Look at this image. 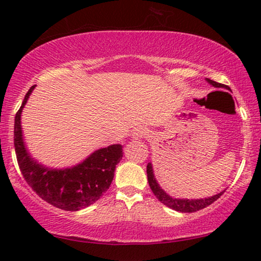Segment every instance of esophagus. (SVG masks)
Here are the masks:
<instances>
[{
    "label": "esophagus",
    "mask_w": 261,
    "mask_h": 261,
    "mask_svg": "<svg viewBox=\"0 0 261 261\" xmlns=\"http://www.w3.org/2000/svg\"><path fill=\"white\" fill-rule=\"evenodd\" d=\"M147 135H148L147 130L143 126H139V127H137V129L134 130V134H132V138H134V139L144 138V137H146Z\"/></svg>",
    "instance_id": "esophagus-1"
}]
</instances>
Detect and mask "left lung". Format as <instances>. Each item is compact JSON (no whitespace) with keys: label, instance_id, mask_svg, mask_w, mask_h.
<instances>
[{"label":"left lung","instance_id":"obj_1","mask_svg":"<svg viewBox=\"0 0 261 261\" xmlns=\"http://www.w3.org/2000/svg\"><path fill=\"white\" fill-rule=\"evenodd\" d=\"M206 82L211 84L212 86L214 87H222V88H227L229 90V87L227 85H223V84L216 83L212 79L206 78ZM147 179H148V184L151 187V190L154 193L159 200H160L162 204H165L166 206L169 207L171 210H175L177 212H180V213H192V212H197L200 211L205 207L210 206L211 204H213L215 200H218L219 198L222 196L223 191H221L218 194H214L212 197H207V198H200V199H179V198H173L168 194L165 190H162V188L159 185V183L156 182L155 177H154V173H153V166L152 163L149 162L147 165Z\"/></svg>","mask_w":261,"mask_h":261}]
</instances>
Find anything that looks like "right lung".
Wrapping results in <instances>:
<instances>
[{"label":"right lung","instance_id":"1","mask_svg":"<svg viewBox=\"0 0 261 261\" xmlns=\"http://www.w3.org/2000/svg\"><path fill=\"white\" fill-rule=\"evenodd\" d=\"M26 93L16 114L14 144L21 175L39 197L48 204L64 211L86 208L109 189L116 165L123 156V146L114 144L96 149L78 165L63 169H54L39 163L31 156L21 130V112L34 90Z\"/></svg>","mask_w":261,"mask_h":261}]
</instances>
